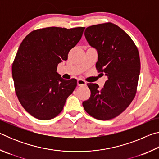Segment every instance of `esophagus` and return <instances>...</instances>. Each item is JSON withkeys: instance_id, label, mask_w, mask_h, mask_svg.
<instances>
[{"instance_id": "34e87169", "label": "esophagus", "mask_w": 159, "mask_h": 159, "mask_svg": "<svg viewBox=\"0 0 159 159\" xmlns=\"http://www.w3.org/2000/svg\"><path fill=\"white\" fill-rule=\"evenodd\" d=\"M77 84L79 86H84V85H86V82L84 80L79 79H78V80H77Z\"/></svg>"}]
</instances>
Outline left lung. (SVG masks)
<instances>
[{"label":"left lung","instance_id":"1","mask_svg":"<svg viewBox=\"0 0 159 159\" xmlns=\"http://www.w3.org/2000/svg\"><path fill=\"white\" fill-rule=\"evenodd\" d=\"M85 39L98 53L96 69L107 76L104 88L88 83L91 95L83 108L98 120L112 119L125 111L137 92L140 72L138 48L119 26L111 22L88 26Z\"/></svg>","mask_w":159,"mask_h":159}]
</instances>
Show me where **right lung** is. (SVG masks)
Instances as JSON below:
<instances>
[{
  "label": "right lung",
  "instance_id": "add662e5",
  "mask_svg": "<svg viewBox=\"0 0 159 159\" xmlns=\"http://www.w3.org/2000/svg\"><path fill=\"white\" fill-rule=\"evenodd\" d=\"M85 27H47L26 36L20 45L12 66L19 101L34 118L45 120L62 111L77 80H64L57 65L79 43Z\"/></svg>",
  "mask_w": 159,
  "mask_h": 159
}]
</instances>
